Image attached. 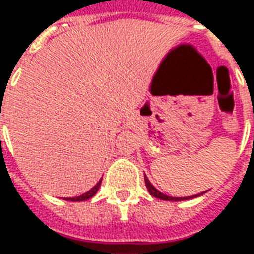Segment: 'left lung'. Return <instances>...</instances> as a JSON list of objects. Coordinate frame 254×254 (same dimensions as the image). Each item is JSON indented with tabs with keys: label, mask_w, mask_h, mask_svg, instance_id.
Instances as JSON below:
<instances>
[{
	"label": "left lung",
	"mask_w": 254,
	"mask_h": 254,
	"mask_svg": "<svg viewBox=\"0 0 254 254\" xmlns=\"http://www.w3.org/2000/svg\"><path fill=\"white\" fill-rule=\"evenodd\" d=\"M144 180H145V187H147V189H148L149 194L151 196L156 197V198H160V200H166V201H181V200H189V198H194V197L197 196H201L202 193H205V191H202V193H200V194H196V196H189V197H170V196H166V194H163V193H160L156 188L149 182V180L147 178V177H144Z\"/></svg>",
	"instance_id": "1"
}]
</instances>
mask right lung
<instances>
[{
  "mask_svg": "<svg viewBox=\"0 0 254 254\" xmlns=\"http://www.w3.org/2000/svg\"><path fill=\"white\" fill-rule=\"evenodd\" d=\"M100 184H102V180H100V181L98 182L92 189H91V190L87 191V193H84V194H81V196H78V197H70V198H66V200L67 201H85V200H88V198H91V197L96 194V191L99 190Z\"/></svg>",
  "mask_w": 254,
  "mask_h": 254,
  "instance_id": "obj_1",
  "label": "right lung"
}]
</instances>
